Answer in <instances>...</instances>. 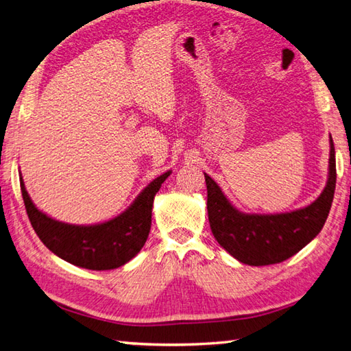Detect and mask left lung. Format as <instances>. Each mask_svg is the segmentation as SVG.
I'll return each instance as SVG.
<instances>
[{
    "mask_svg": "<svg viewBox=\"0 0 351 351\" xmlns=\"http://www.w3.org/2000/svg\"><path fill=\"white\" fill-rule=\"evenodd\" d=\"M328 181L324 192L310 206L279 215H248L234 208L218 184L207 173V212L210 228L222 248L248 265H270L291 258L316 238L333 202L336 158L330 136Z\"/></svg>",
    "mask_w": 351,
    "mask_h": 351,
    "instance_id": "1",
    "label": "left lung"
}]
</instances>
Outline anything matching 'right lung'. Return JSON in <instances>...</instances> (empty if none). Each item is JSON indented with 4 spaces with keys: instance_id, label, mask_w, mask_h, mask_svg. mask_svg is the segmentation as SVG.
<instances>
[{
    "instance_id": "right-lung-1",
    "label": "right lung",
    "mask_w": 351,
    "mask_h": 351,
    "mask_svg": "<svg viewBox=\"0 0 351 351\" xmlns=\"http://www.w3.org/2000/svg\"><path fill=\"white\" fill-rule=\"evenodd\" d=\"M171 171L145 187L132 206L103 224L73 226L49 218L35 207L20 178L25 212L38 238L50 252L67 263L88 270H112L135 258L147 241L154 197Z\"/></svg>"
}]
</instances>
